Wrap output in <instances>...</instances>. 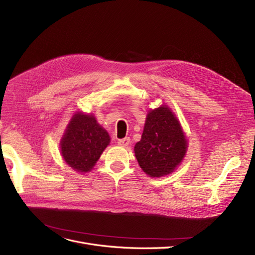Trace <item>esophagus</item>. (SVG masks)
<instances>
[{
    "label": "esophagus",
    "mask_w": 255,
    "mask_h": 255,
    "mask_svg": "<svg viewBox=\"0 0 255 255\" xmlns=\"http://www.w3.org/2000/svg\"><path fill=\"white\" fill-rule=\"evenodd\" d=\"M119 146L121 147H127L128 145H130V138L129 137H125V138H122L118 140Z\"/></svg>",
    "instance_id": "obj_1"
}]
</instances>
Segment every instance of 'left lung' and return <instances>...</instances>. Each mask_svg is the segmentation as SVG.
<instances>
[{
  "instance_id": "left-lung-1",
  "label": "left lung",
  "mask_w": 255,
  "mask_h": 255,
  "mask_svg": "<svg viewBox=\"0 0 255 255\" xmlns=\"http://www.w3.org/2000/svg\"><path fill=\"white\" fill-rule=\"evenodd\" d=\"M187 140L179 121L167 105L151 109L141 138L134 146L139 167L150 177L169 175L182 161Z\"/></svg>"
}]
</instances>
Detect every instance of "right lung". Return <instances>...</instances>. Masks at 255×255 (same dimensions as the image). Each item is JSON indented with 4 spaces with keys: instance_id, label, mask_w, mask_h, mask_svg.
Returning <instances> with one entry per match:
<instances>
[{
    "instance_id": "right-lung-1",
    "label": "right lung",
    "mask_w": 255,
    "mask_h": 255,
    "mask_svg": "<svg viewBox=\"0 0 255 255\" xmlns=\"http://www.w3.org/2000/svg\"><path fill=\"white\" fill-rule=\"evenodd\" d=\"M109 142L108 132L94 115L76 113L62 135L60 151L73 170L87 173L92 171Z\"/></svg>"
}]
</instances>
